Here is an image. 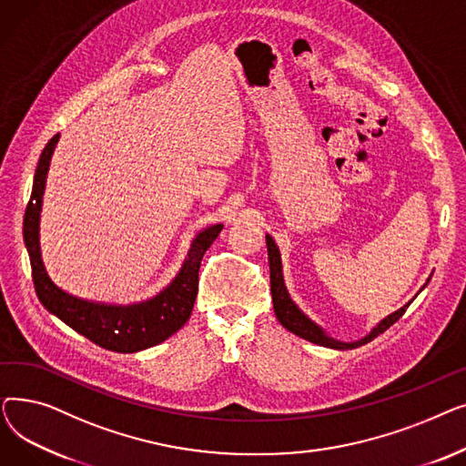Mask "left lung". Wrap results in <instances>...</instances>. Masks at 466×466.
<instances>
[{"mask_svg":"<svg viewBox=\"0 0 466 466\" xmlns=\"http://www.w3.org/2000/svg\"><path fill=\"white\" fill-rule=\"evenodd\" d=\"M266 248H268V262H270V290H272V302H274V311H276V317L278 321L287 329L290 330L292 334H297L308 341H311V344H317V346H323V348H330V350H355L359 346H364L369 344L370 339H374L376 336H380L383 330H387L390 325H393L395 321H399L402 313L406 311V308L413 302V299L420 295V292L427 287V283L431 281V276L427 279V283L418 290V295H415L408 304H404L402 308H399L397 311L389 313L387 317H383V319L380 323H376V327L370 329V332H366L362 338L359 339H353V341H341V339H336L332 338L321 325H317L315 321H311L309 317L295 304L289 295L287 290V285H285V279H283V264H281V253H279V248L276 246V241L270 234H266Z\"/></svg>","mask_w":466,"mask_h":466,"instance_id":"1","label":"left lung"}]
</instances>
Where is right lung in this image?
<instances>
[{"label":"right lung","mask_w":466,"mask_h":466,"mask_svg":"<svg viewBox=\"0 0 466 466\" xmlns=\"http://www.w3.org/2000/svg\"><path fill=\"white\" fill-rule=\"evenodd\" d=\"M58 139L60 134L45 145L39 157L32 196L26 213H24L22 227L24 246H26L30 255L37 299L48 313L56 315L67 327L104 350L116 353H137L158 346L160 341L176 334L188 321L196 295H198L200 262L218 232L223 230V225L202 228L192 238L187 257L176 278L151 299L132 304H113L71 295L48 276L39 241L43 194Z\"/></svg>","instance_id":"obj_1"}]
</instances>
